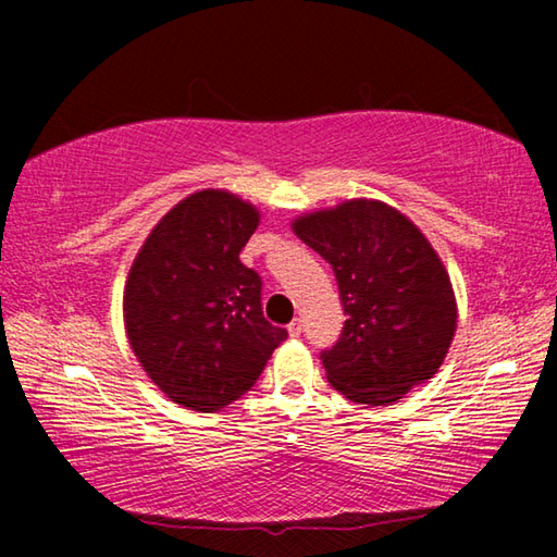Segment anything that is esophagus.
I'll list each match as a JSON object with an SVG mask.
<instances>
[{"mask_svg": "<svg viewBox=\"0 0 557 557\" xmlns=\"http://www.w3.org/2000/svg\"><path fill=\"white\" fill-rule=\"evenodd\" d=\"M287 332H289V336L297 338L301 334V319H292L289 326H287Z\"/></svg>", "mask_w": 557, "mask_h": 557, "instance_id": "obj_1", "label": "esophagus"}]
</instances>
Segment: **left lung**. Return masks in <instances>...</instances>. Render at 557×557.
I'll return each instance as SVG.
<instances>
[{
    "instance_id": "left-lung-1",
    "label": "left lung",
    "mask_w": 557,
    "mask_h": 557,
    "mask_svg": "<svg viewBox=\"0 0 557 557\" xmlns=\"http://www.w3.org/2000/svg\"><path fill=\"white\" fill-rule=\"evenodd\" d=\"M332 265L346 322L322 351L348 400L391 405L437 373L457 329L445 265L418 225L383 201L354 199L292 223Z\"/></svg>"
}]
</instances>
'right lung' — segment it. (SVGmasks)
<instances>
[{
  "label": "right lung",
  "mask_w": 557,
  "mask_h": 557,
  "mask_svg": "<svg viewBox=\"0 0 557 557\" xmlns=\"http://www.w3.org/2000/svg\"><path fill=\"white\" fill-rule=\"evenodd\" d=\"M256 206L221 188L186 196L149 233L125 285L132 351L166 398L196 412L238 400L287 329L262 314V280L240 262Z\"/></svg>",
  "instance_id": "obj_1"
}]
</instances>
